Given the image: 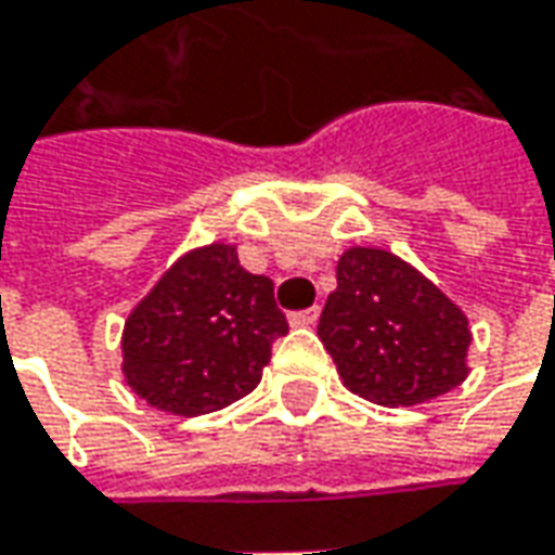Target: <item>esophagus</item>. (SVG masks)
Here are the masks:
<instances>
[{
	"label": "esophagus",
	"mask_w": 555,
	"mask_h": 555,
	"mask_svg": "<svg viewBox=\"0 0 555 555\" xmlns=\"http://www.w3.org/2000/svg\"><path fill=\"white\" fill-rule=\"evenodd\" d=\"M292 319V325H315V319H319V307H310V310H297V313L288 315Z\"/></svg>",
	"instance_id": "1"
}]
</instances>
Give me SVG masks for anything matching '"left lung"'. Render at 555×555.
I'll use <instances>...</instances> for the list:
<instances>
[{"label": "left lung", "instance_id": "1", "mask_svg": "<svg viewBox=\"0 0 555 555\" xmlns=\"http://www.w3.org/2000/svg\"><path fill=\"white\" fill-rule=\"evenodd\" d=\"M319 340L344 387L387 409L430 402L467 377V315L430 279L384 248L337 260Z\"/></svg>", "mask_w": 555, "mask_h": 555}]
</instances>
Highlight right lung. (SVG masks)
<instances>
[{
    "mask_svg": "<svg viewBox=\"0 0 555 555\" xmlns=\"http://www.w3.org/2000/svg\"><path fill=\"white\" fill-rule=\"evenodd\" d=\"M282 335L273 279L248 273L236 245L211 242L186 251L125 319V384L168 414L220 411L258 387Z\"/></svg>",
    "mask_w": 555,
    "mask_h": 555,
    "instance_id": "right-lung-1",
    "label": "right lung"
}]
</instances>
